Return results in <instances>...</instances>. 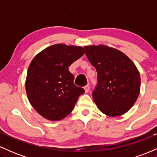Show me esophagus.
<instances>
[{"label":"esophagus","mask_w":157,"mask_h":157,"mask_svg":"<svg viewBox=\"0 0 157 157\" xmlns=\"http://www.w3.org/2000/svg\"><path fill=\"white\" fill-rule=\"evenodd\" d=\"M89 89H90V86H89V84L86 85V86L84 87V90H85V92L86 93H88L89 91Z\"/></svg>","instance_id":"1"}]
</instances>
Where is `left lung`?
<instances>
[{
    "instance_id": "left-lung-1",
    "label": "left lung",
    "mask_w": 157,
    "mask_h": 157,
    "mask_svg": "<svg viewBox=\"0 0 157 157\" xmlns=\"http://www.w3.org/2000/svg\"><path fill=\"white\" fill-rule=\"evenodd\" d=\"M85 53L96 68L97 85L94 101L109 117H119L134 105L140 91V75L132 60L122 52L104 45L85 46Z\"/></svg>"
}]
</instances>
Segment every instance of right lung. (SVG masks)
Wrapping results in <instances>:
<instances>
[{"label":"right lung","mask_w":157,"mask_h":157,"mask_svg":"<svg viewBox=\"0 0 157 157\" xmlns=\"http://www.w3.org/2000/svg\"><path fill=\"white\" fill-rule=\"evenodd\" d=\"M81 46L55 44L34 57L29 66L26 91L32 107L43 117L57 121L72 111L85 92L74 83L68 67L84 54Z\"/></svg>","instance_id":"obj_1"}]
</instances>
